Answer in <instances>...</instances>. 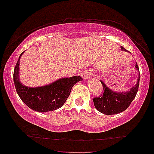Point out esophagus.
<instances>
[{
	"mask_svg": "<svg viewBox=\"0 0 154 154\" xmlns=\"http://www.w3.org/2000/svg\"><path fill=\"white\" fill-rule=\"evenodd\" d=\"M93 75V71L92 70H85L83 73L82 74V77L84 79V80H87V79L90 78L91 76Z\"/></svg>",
	"mask_w": 154,
	"mask_h": 154,
	"instance_id": "esophagus-1",
	"label": "esophagus"
}]
</instances>
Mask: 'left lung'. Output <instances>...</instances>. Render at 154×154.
Here are the masks:
<instances>
[{
    "instance_id": "obj_1",
    "label": "left lung",
    "mask_w": 154,
    "mask_h": 154,
    "mask_svg": "<svg viewBox=\"0 0 154 154\" xmlns=\"http://www.w3.org/2000/svg\"><path fill=\"white\" fill-rule=\"evenodd\" d=\"M124 51H127L126 49L121 47ZM136 69L139 71L137 63H136ZM140 75V74H139ZM103 86V94L96 96L93 99L94 104L98 111L105 115H115L126 110L131 102L134 100L139 88L140 77L137 79V83L130 91L125 93H116L108 88L107 85L101 81Z\"/></svg>"
}]
</instances>
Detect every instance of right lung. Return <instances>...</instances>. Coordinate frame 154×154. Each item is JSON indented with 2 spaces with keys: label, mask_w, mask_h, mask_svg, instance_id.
I'll list each match as a JSON object with an SVG mask.
<instances>
[{
  "label": "right lung",
  "mask_w": 154,
  "mask_h": 154,
  "mask_svg": "<svg viewBox=\"0 0 154 154\" xmlns=\"http://www.w3.org/2000/svg\"><path fill=\"white\" fill-rule=\"evenodd\" d=\"M20 55L14 71V82L17 93L23 102L30 109L40 112L59 109L63 105L70 95L74 84L82 80L80 76L62 78L50 85L37 88L23 85L19 80Z\"/></svg>",
  "instance_id": "right-lung-1"
}]
</instances>
